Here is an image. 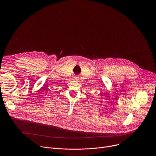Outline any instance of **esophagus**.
<instances>
[{
	"label": "esophagus",
	"instance_id": "1",
	"mask_svg": "<svg viewBox=\"0 0 156 156\" xmlns=\"http://www.w3.org/2000/svg\"><path fill=\"white\" fill-rule=\"evenodd\" d=\"M73 80H75V81H77V80H78V77H77V76H74V77L73 78Z\"/></svg>",
	"mask_w": 156,
	"mask_h": 156
}]
</instances>
